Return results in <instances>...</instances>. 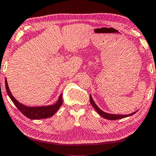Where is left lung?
Here are the masks:
<instances>
[{
	"mask_svg": "<svg viewBox=\"0 0 156 156\" xmlns=\"http://www.w3.org/2000/svg\"><path fill=\"white\" fill-rule=\"evenodd\" d=\"M90 102H91L92 106H93V107L95 109V110L96 111L97 113H98L100 116H102V118H105V119L111 120H119V119H122V118L129 117V116L133 115L134 113H136L138 111H138H136V112H134L131 113H129V114H113V113H107L105 112H103V111L100 109V108L98 107V105L95 103L94 100H93V98H92V96L91 94H90Z\"/></svg>",
	"mask_w": 156,
	"mask_h": 156,
	"instance_id": "left-lung-1",
	"label": "left lung"
}]
</instances>
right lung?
Listing matches in <instances>:
<instances>
[{"label":"right lung","mask_w":156,"mask_h":156,"mask_svg":"<svg viewBox=\"0 0 156 156\" xmlns=\"http://www.w3.org/2000/svg\"><path fill=\"white\" fill-rule=\"evenodd\" d=\"M5 88H6L7 94L9 96L10 99L12 100V101L14 102L15 106L18 108V110L23 115L31 120H40L43 119V118H48L51 117L57 112V111L59 109V108L61 107L62 104V94H61L60 95L57 102L54 105L38 107H29L27 106V105L20 103L13 96L11 91L9 90L6 78H5Z\"/></svg>","instance_id":"add662e5"}]
</instances>
